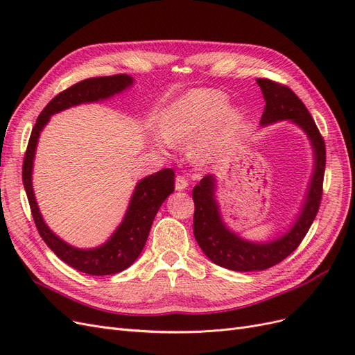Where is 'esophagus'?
<instances>
[{"instance_id":"esophagus-1","label":"esophagus","mask_w":355,"mask_h":355,"mask_svg":"<svg viewBox=\"0 0 355 355\" xmlns=\"http://www.w3.org/2000/svg\"><path fill=\"white\" fill-rule=\"evenodd\" d=\"M188 179L185 176H178L176 178V182H175V188L176 191H184L188 188Z\"/></svg>"}]
</instances>
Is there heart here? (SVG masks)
Wrapping results in <instances>:
<instances>
[{
  "mask_svg": "<svg viewBox=\"0 0 355 355\" xmlns=\"http://www.w3.org/2000/svg\"><path fill=\"white\" fill-rule=\"evenodd\" d=\"M225 103L227 96L216 90H198L187 94L161 116V139L171 145L187 144L209 127L194 151L198 157L211 155L240 120L239 111L232 106H225Z\"/></svg>",
  "mask_w": 355,
  "mask_h": 355,
  "instance_id": "heart-1",
  "label": "heart"
}]
</instances>
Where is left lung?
I'll return each mask as SVG.
<instances>
[{"label":"left lung","instance_id":"1","mask_svg":"<svg viewBox=\"0 0 355 355\" xmlns=\"http://www.w3.org/2000/svg\"><path fill=\"white\" fill-rule=\"evenodd\" d=\"M265 99V111L261 125L275 121L292 120L306 133L314 148V175L311 179L304 209L297 220L283 237L270 243H250L231 232L220 219L218 202L214 200V178L204 176L192 191L196 204L194 235L201 250L211 262L232 271H262L284 261L302 243L313 225L321 197L326 170V145L315 121L311 116L304 102L287 85L268 78H257Z\"/></svg>","mask_w":355,"mask_h":355}]
</instances>
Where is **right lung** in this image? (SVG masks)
Wrapping results in <instances>:
<instances>
[{
  "label": "right lung",
  "instance_id": "add662e5",
  "mask_svg": "<svg viewBox=\"0 0 355 355\" xmlns=\"http://www.w3.org/2000/svg\"><path fill=\"white\" fill-rule=\"evenodd\" d=\"M132 84L133 80L127 73H116L110 75V77L83 80L71 85L69 89L60 92L38 115L37 123L32 128L24 158V187L28 196L32 218H34L41 239L55 252L60 261L75 268L77 271L90 275H111L121 272L137 259L144 250L149 230H151L159 206L175 191V171L171 168L159 170L157 173L139 182L130 204H128L125 216L112 237L103 245L96 247V249L81 250L60 240L42 220L34 191H32V164H34L35 148L42 127L49 123L53 114L80 103L108 99Z\"/></svg>",
  "mask_w": 355,
  "mask_h": 355
}]
</instances>
